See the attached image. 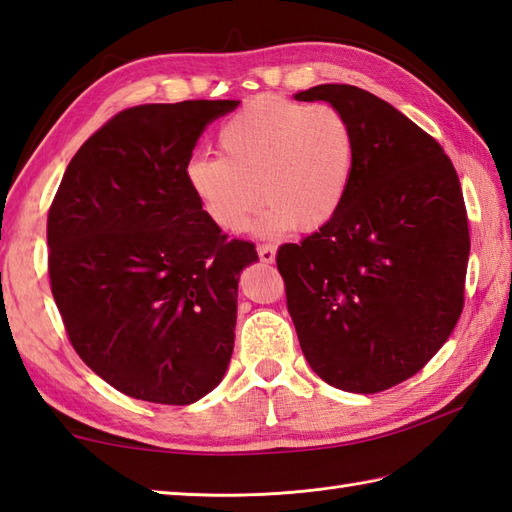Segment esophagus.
Instances as JSON below:
<instances>
[{
  "label": "esophagus",
  "mask_w": 512,
  "mask_h": 512,
  "mask_svg": "<svg viewBox=\"0 0 512 512\" xmlns=\"http://www.w3.org/2000/svg\"><path fill=\"white\" fill-rule=\"evenodd\" d=\"M257 253H259V259H262L264 264H273L275 255H277V248L273 244H262V246H257Z\"/></svg>",
  "instance_id": "esophagus-1"
}]
</instances>
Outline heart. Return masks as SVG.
Here are the masks:
<instances>
[{
	"instance_id": "1",
	"label": "heart",
	"mask_w": 512,
	"mask_h": 512,
	"mask_svg": "<svg viewBox=\"0 0 512 512\" xmlns=\"http://www.w3.org/2000/svg\"><path fill=\"white\" fill-rule=\"evenodd\" d=\"M222 156H195L184 180L200 211L224 233H242L259 202V231H317L330 224L350 191L356 138L332 105L257 96L217 134Z\"/></svg>"
}]
</instances>
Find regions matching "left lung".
Instances as JSON below:
<instances>
[{
	"label": "left lung",
	"instance_id": "1",
	"mask_svg": "<svg viewBox=\"0 0 512 512\" xmlns=\"http://www.w3.org/2000/svg\"><path fill=\"white\" fill-rule=\"evenodd\" d=\"M343 112L354 176L330 224L284 244L277 268L301 352L325 383L376 394L418 374L464 308L469 217L436 138L354 85L295 94Z\"/></svg>",
	"mask_w": 512,
	"mask_h": 512
}]
</instances>
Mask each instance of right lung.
<instances>
[{"label":"right lung","instance_id":"right-lung-1","mask_svg":"<svg viewBox=\"0 0 512 512\" xmlns=\"http://www.w3.org/2000/svg\"><path fill=\"white\" fill-rule=\"evenodd\" d=\"M239 101L138 105L70 160L48 211V273L70 343L123 394L191 405L231 361L239 273L255 244L200 211L184 167Z\"/></svg>","mask_w":512,"mask_h":512}]
</instances>
